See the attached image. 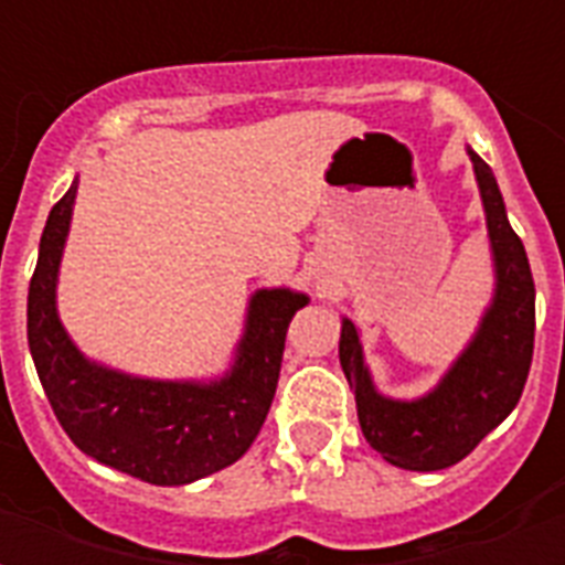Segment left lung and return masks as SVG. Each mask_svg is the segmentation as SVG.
<instances>
[{"instance_id": "obj_1", "label": "left lung", "mask_w": 565, "mask_h": 565, "mask_svg": "<svg viewBox=\"0 0 565 565\" xmlns=\"http://www.w3.org/2000/svg\"><path fill=\"white\" fill-rule=\"evenodd\" d=\"M466 153L484 205L493 296L460 356L424 396L393 399L375 387L360 327L342 318L339 360L354 391L360 429L384 460L408 472H438L472 454L475 445L514 412L533 363L535 284L530 259L511 230L490 166L472 148Z\"/></svg>"}]
</instances>
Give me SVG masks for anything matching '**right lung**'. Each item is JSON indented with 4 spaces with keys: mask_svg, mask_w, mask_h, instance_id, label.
<instances>
[{
    "mask_svg": "<svg viewBox=\"0 0 565 565\" xmlns=\"http://www.w3.org/2000/svg\"><path fill=\"white\" fill-rule=\"evenodd\" d=\"M78 178L44 223L26 299V339L47 403L87 457L148 484H193L233 466L269 415L287 327L308 296L259 287L247 299L233 363L214 379H141L81 351L60 320L56 284Z\"/></svg>",
    "mask_w": 565,
    "mask_h": 565,
    "instance_id": "right-lung-1",
    "label": "right lung"
}]
</instances>
